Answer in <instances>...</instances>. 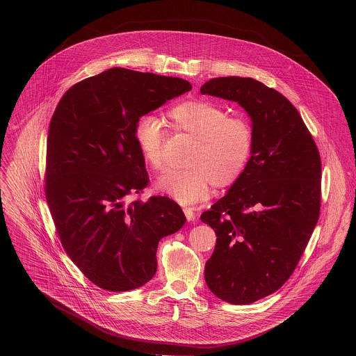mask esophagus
<instances>
[{
  "instance_id": "34e87169",
  "label": "esophagus",
  "mask_w": 356,
  "mask_h": 356,
  "mask_svg": "<svg viewBox=\"0 0 356 356\" xmlns=\"http://www.w3.org/2000/svg\"><path fill=\"white\" fill-rule=\"evenodd\" d=\"M184 213H185V216H186V219L188 220H193L195 219V209L192 208V207H184Z\"/></svg>"
}]
</instances>
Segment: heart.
Segmentation results:
<instances>
[{
	"label": "heart",
	"mask_w": 356,
	"mask_h": 356,
	"mask_svg": "<svg viewBox=\"0 0 356 356\" xmlns=\"http://www.w3.org/2000/svg\"><path fill=\"white\" fill-rule=\"evenodd\" d=\"M177 131L197 140L188 157L189 167L167 171L157 182L161 192L182 204L202 202L212 185H232L244 171L254 147V130L243 116H230L211 102L189 100L172 106L167 113ZM134 140L153 170L164 167L165 130L160 119L143 115L134 126Z\"/></svg>",
	"instance_id": "b5f03b06"
}]
</instances>
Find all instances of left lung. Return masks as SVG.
Masks as SVG:
<instances>
[{
    "label": "left lung",
    "instance_id": "1",
    "mask_svg": "<svg viewBox=\"0 0 356 356\" xmlns=\"http://www.w3.org/2000/svg\"><path fill=\"white\" fill-rule=\"evenodd\" d=\"M200 92L238 102L252 120V156L226 196L202 213L216 234L204 270L209 291L250 305L278 291L305 252L321 209V156L298 109L261 82L213 78Z\"/></svg>",
    "mask_w": 356,
    "mask_h": 356
}]
</instances>
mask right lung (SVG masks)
<instances>
[{
	"label": "right lung",
	"mask_w": 356,
	"mask_h": 356,
	"mask_svg": "<svg viewBox=\"0 0 356 356\" xmlns=\"http://www.w3.org/2000/svg\"><path fill=\"white\" fill-rule=\"evenodd\" d=\"M192 89L188 81L111 68L71 86L51 116L45 196L70 259L99 288L126 292L156 273L159 241L186 218L164 196L143 202L149 178L136 122ZM130 197L136 199L131 202Z\"/></svg>",
	"instance_id": "obj_1"
}]
</instances>
